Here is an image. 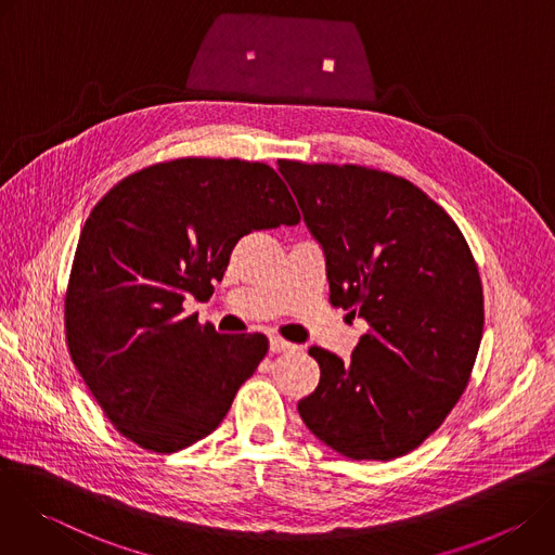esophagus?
I'll list each match as a JSON object with an SVG mask.
<instances>
[{
	"label": "esophagus",
	"mask_w": 555,
	"mask_h": 555,
	"mask_svg": "<svg viewBox=\"0 0 555 555\" xmlns=\"http://www.w3.org/2000/svg\"><path fill=\"white\" fill-rule=\"evenodd\" d=\"M292 349H296V345L287 343L285 338H281V336H272L270 338V351L272 353H283V351H292Z\"/></svg>",
	"instance_id": "esophagus-1"
}]
</instances>
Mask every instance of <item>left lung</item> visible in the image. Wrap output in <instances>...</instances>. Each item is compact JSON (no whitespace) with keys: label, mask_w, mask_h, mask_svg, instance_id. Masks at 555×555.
Wrapping results in <instances>:
<instances>
[{"label":"left lung","mask_w":555,"mask_h":555,"mask_svg":"<svg viewBox=\"0 0 555 555\" xmlns=\"http://www.w3.org/2000/svg\"><path fill=\"white\" fill-rule=\"evenodd\" d=\"M327 259L330 302L369 323L351 353L311 347L307 428L356 461L422 446L463 395L483 336V285L452 217L413 182L358 165L279 160Z\"/></svg>","instance_id":"obj_1"}]
</instances>
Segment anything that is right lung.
Listing matches in <instances>:
<instances>
[{"label": "right lung", "instance_id": "obj_1", "mask_svg": "<svg viewBox=\"0 0 555 555\" xmlns=\"http://www.w3.org/2000/svg\"><path fill=\"white\" fill-rule=\"evenodd\" d=\"M298 221L279 173L236 157L151 165L92 208L65 289V338L120 435L171 454L221 424L268 338L217 334L184 315V300L212 296L244 234Z\"/></svg>", "mask_w": 555, "mask_h": 555}]
</instances>
